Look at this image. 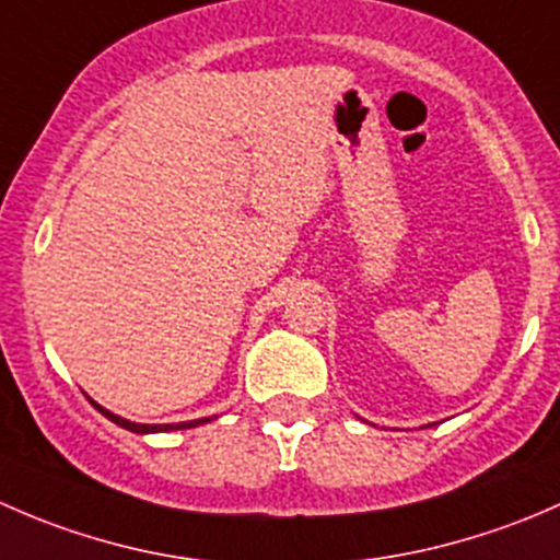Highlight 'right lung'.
<instances>
[{
  "mask_svg": "<svg viewBox=\"0 0 560 560\" xmlns=\"http://www.w3.org/2000/svg\"><path fill=\"white\" fill-rule=\"evenodd\" d=\"M89 398V395H86ZM89 404L94 406V409L100 411V415L107 417L110 422H116L118 428H124V431H132V433H140V436H145V433H167V431H184V428H197L202 425V422H211L213 417H200V420H189V422H165V425H145V422H132V420H124V417L113 415L110 409H105V406H100L97 400L89 398Z\"/></svg>",
  "mask_w": 560,
  "mask_h": 560,
  "instance_id": "1",
  "label": "right lung"
}]
</instances>
